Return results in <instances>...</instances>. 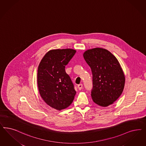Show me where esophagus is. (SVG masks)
I'll return each mask as SVG.
<instances>
[{
    "mask_svg": "<svg viewBox=\"0 0 146 146\" xmlns=\"http://www.w3.org/2000/svg\"><path fill=\"white\" fill-rule=\"evenodd\" d=\"M82 88H83V84H82L78 85V89L80 90L82 89Z\"/></svg>",
    "mask_w": 146,
    "mask_h": 146,
    "instance_id": "esophagus-1",
    "label": "esophagus"
}]
</instances>
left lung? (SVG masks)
Listing matches in <instances>:
<instances>
[{"instance_id":"1","label":"left lung","mask_w":146,"mask_h":146,"mask_svg":"<svg viewBox=\"0 0 146 146\" xmlns=\"http://www.w3.org/2000/svg\"><path fill=\"white\" fill-rule=\"evenodd\" d=\"M83 57L92 71L93 101L103 107L112 104L122 94L125 82L118 60L111 52L101 48L85 51Z\"/></svg>"}]
</instances>
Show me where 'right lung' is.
<instances>
[{"label":"right lung","instance_id":"add662e5","mask_svg":"<svg viewBox=\"0 0 146 146\" xmlns=\"http://www.w3.org/2000/svg\"><path fill=\"white\" fill-rule=\"evenodd\" d=\"M72 49H53L47 52L38 66V88L42 98L57 110L68 108L76 92L65 68L75 54Z\"/></svg>","mask_w":146,"mask_h":146}]
</instances>
